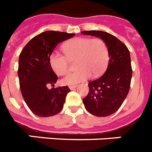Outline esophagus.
Here are the masks:
<instances>
[{
    "instance_id": "1",
    "label": "esophagus",
    "mask_w": 152,
    "mask_h": 152,
    "mask_svg": "<svg viewBox=\"0 0 152 152\" xmlns=\"http://www.w3.org/2000/svg\"><path fill=\"white\" fill-rule=\"evenodd\" d=\"M76 85H72V86H69V89L71 90H74V89H75V88L76 87Z\"/></svg>"
}]
</instances>
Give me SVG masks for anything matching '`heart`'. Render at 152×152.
Wrapping results in <instances>:
<instances>
[{
	"label": "heart",
	"instance_id": "b5f03b06",
	"mask_svg": "<svg viewBox=\"0 0 152 152\" xmlns=\"http://www.w3.org/2000/svg\"><path fill=\"white\" fill-rule=\"evenodd\" d=\"M66 55L54 51L49 58V62L54 72L62 76L69 71V60L78 58L77 71L70 72L62 80V83L72 86L87 80L93 76H101L109 61V52L106 43L101 39L76 37L70 39L63 45Z\"/></svg>",
	"mask_w": 152,
	"mask_h": 152
}]
</instances>
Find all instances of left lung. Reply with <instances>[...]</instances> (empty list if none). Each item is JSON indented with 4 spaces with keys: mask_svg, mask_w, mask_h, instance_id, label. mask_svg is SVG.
<instances>
[{
    "mask_svg": "<svg viewBox=\"0 0 152 152\" xmlns=\"http://www.w3.org/2000/svg\"><path fill=\"white\" fill-rule=\"evenodd\" d=\"M82 34L100 38L109 52V62L104 75L88 83L89 94L83 98L85 108L96 117L115 113L127 97L131 86V56L125 45L115 36L102 31H83Z\"/></svg>",
    "mask_w": 152,
    "mask_h": 152,
    "instance_id": "obj_1",
    "label": "left lung"
}]
</instances>
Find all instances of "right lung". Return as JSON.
<instances>
[{
  "instance_id": "add662e5",
  "label": "right lung",
  "mask_w": 152,
  "mask_h": 152,
  "mask_svg": "<svg viewBox=\"0 0 152 152\" xmlns=\"http://www.w3.org/2000/svg\"><path fill=\"white\" fill-rule=\"evenodd\" d=\"M75 33L47 31L31 39L19 56L20 89L26 104L39 117L56 115L63 108L69 88L55 86L58 77L52 70L49 58L58 43L72 38Z\"/></svg>"
}]
</instances>
